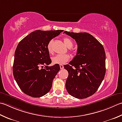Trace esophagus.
Segmentation results:
<instances>
[{
  "label": "esophagus",
  "instance_id": "esophagus-1",
  "mask_svg": "<svg viewBox=\"0 0 122 122\" xmlns=\"http://www.w3.org/2000/svg\"><path fill=\"white\" fill-rule=\"evenodd\" d=\"M60 67L61 69H63L64 68V66L62 64H60Z\"/></svg>",
  "mask_w": 122,
  "mask_h": 122
}]
</instances>
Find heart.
<instances>
[{
    "instance_id": "b5f03b06",
    "label": "heart",
    "mask_w": 122,
    "mask_h": 122,
    "mask_svg": "<svg viewBox=\"0 0 122 122\" xmlns=\"http://www.w3.org/2000/svg\"><path fill=\"white\" fill-rule=\"evenodd\" d=\"M64 44L68 48H71L73 45V42L70 38L66 37L63 39ZM53 40H50L47 45V49L50 54L53 53V48H52V44H53ZM70 56L68 54L64 55H57L52 58V63L55 64H63L70 60Z\"/></svg>"
}]
</instances>
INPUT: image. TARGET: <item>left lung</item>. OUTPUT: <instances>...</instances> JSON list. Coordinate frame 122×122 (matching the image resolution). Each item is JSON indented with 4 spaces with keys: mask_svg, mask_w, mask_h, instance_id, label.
<instances>
[{
    "mask_svg": "<svg viewBox=\"0 0 122 122\" xmlns=\"http://www.w3.org/2000/svg\"><path fill=\"white\" fill-rule=\"evenodd\" d=\"M64 33L75 39L78 45L76 56L69 64L64 66L68 72L66 89L76 98H86L97 92L105 75L104 48L88 33Z\"/></svg>",
    "mask_w": 122,
    "mask_h": 122,
    "instance_id": "1",
    "label": "left lung"
}]
</instances>
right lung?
<instances>
[{
  "mask_svg": "<svg viewBox=\"0 0 122 122\" xmlns=\"http://www.w3.org/2000/svg\"><path fill=\"white\" fill-rule=\"evenodd\" d=\"M63 30H37L19 43L15 52L13 75L21 91L33 97H40L51 89L59 64L51 63L47 45Z\"/></svg>",
  "mask_w": 122,
  "mask_h": 122,
  "instance_id": "1",
  "label": "right lung"
}]
</instances>
